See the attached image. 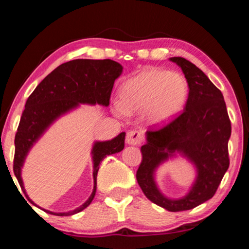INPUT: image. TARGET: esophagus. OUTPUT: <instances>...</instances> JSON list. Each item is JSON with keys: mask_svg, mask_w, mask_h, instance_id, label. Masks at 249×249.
I'll list each match as a JSON object with an SVG mask.
<instances>
[{"mask_svg": "<svg viewBox=\"0 0 249 249\" xmlns=\"http://www.w3.org/2000/svg\"><path fill=\"white\" fill-rule=\"evenodd\" d=\"M142 140H144V138H142V133L141 130H129L127 135H126V142H127V144L129 145H140Z\"/></svg>", "mask_w": 249, "mask_h": 249, "instance_id": "34e87169", "label": "esophagus"}]
</instances>
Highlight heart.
Returning a JSON list of instances; mask_svg holds the SVG:
<instances>
[{"mask_svg":"<svg viewBox=\"0 0 249 249\" xmlns=\"http://www.w3.org/2000/svg\"><path fill=\"white\" fill-rule=\"evenodd\" d=\"M187 96L188 83L182 74L148 68L122 86L119 111L132 114L147 108L148 119L159 124L178 114Z\"/></svg>","mask_w":249,"mask_h":249,"instance_id":"1","label":"heart"}]
</instances>
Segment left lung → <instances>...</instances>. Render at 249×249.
<instances>
[{
	"label": "left lung",
	"instance_id": "1",
	"mask_svg": "<svg viewBox=\"0 0 249 249\" xmlns=\"http://www.w3.org/2000/svg\"><path fill=\"white\" fill-rule=\"evenodd\" d=\"M170 60L182 69L187 79V102L180 114L169 123L147 130V142L141 148L142 158L136 179L147 199L170 212H179L196 208L215 195L230 166L231 126L222 92L203 71L184 58L172 57ZM176 151L195 163L198 177L187 196L170 200L155 187L153 171Z\"/></svg>",
	"mask_w": 249,
	"mask_h": 249
}]
</instances>
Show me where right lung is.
<instances>
[{"instance_id": "right-lung-1", "label": "right lung", "mask_w": 249, "mask_h": 249, "mask_svg": "<svg viewBox=\"0 0 249 249\" xmlns=\"http://www.w3.org/2000/svg\"><path fill=\"white\" fill-rule=\"evenodd\" d=\"M122 71L123 67L111 59H75L57 67L28 96L15 135L13 161L14 175L25 196H27L20 178V168L34 142L58 116L78 107L79 103H98L107 107L114 81L120 77ZM124 141L125 133H121L112 141L96 142L94 144L92 150L94 162V189L86 203L68 213H53L44 210L45 212L53 215L68 216L89 206L95 196L96 175L100 163L107 156L123 150ZM27 199L36 205L28 196Z\"/></svg>"}]
</instances>
